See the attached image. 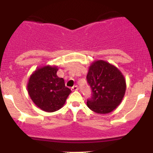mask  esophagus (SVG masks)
<instances>
[{
	"mask_svg": "<svg viewBox=\"0 0 153 153\" xmlns=\"http://www.w3.org/2000/svg\"><path fill=\"white\" fill-rule=\"evenodd\" d=\"M71 90H72V91H77V90H79V87H78L77 85H75V86H73Z\"/></svg>",
	"mask_w": 153,
	"mask_h": 153,
	"instance_id": "obj_1",
	"label": "esophagus"
}]
</instances>
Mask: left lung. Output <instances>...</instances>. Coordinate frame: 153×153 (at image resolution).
I'll list each match as a JSON object with an SVG mask.
<instances>
[{
	"label": "left lung",
	"mask_w": 153,
	"mask_h": 153,
	"mask_svg": "<svg viewBox=\"0 0 153 153\" xmlns=\"http://www.w3.org/2000/svg\"><path fill=\"white\" fill-rule=\"evenodd\" d=\"M86 79L92 90V97L86 105L92 111L106 114L121 103L126 84L123 74L115 66L104 60L93 62Z\"/></svg>",
	"instance_id": "8db88e82"
}]
</instances>
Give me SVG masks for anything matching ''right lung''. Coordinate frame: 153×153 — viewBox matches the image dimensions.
Here are the masks:
<instances>
[{"label": "right lung", "mask_w": 153, "mask_h": 153, "mask_svg": "<svg viewBox=\"0 0 153 153\" xmlns=\"http://www.w3.org/2000/svg\"><path fill=\"white\" fill-rule=\"evenodd\" d=\"M57 67L45 66L36 70L30 77L27 91L31 100L40 109L48 113L63 107L71 90L64 79L56 75Z\"/></svg>", "instance_id": "right-lung-1"}]
</instances>
